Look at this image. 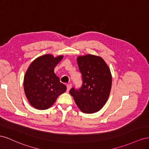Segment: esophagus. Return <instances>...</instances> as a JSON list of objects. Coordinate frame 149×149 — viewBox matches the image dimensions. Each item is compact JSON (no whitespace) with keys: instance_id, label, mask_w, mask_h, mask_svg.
<instances>
[{"instance_id":"1","label":"esophagus","mask_w":149,"mask_h":149,"mask_svg":"<svg viewBox=\"0 0 149 149\" xmlns=\"http://www.w3.org/2000/svg\"><path fill=\"white\" fill-rule=\"evenodd\" d=\"M66 87H67V90H66L67 92H69L70 89L71 88V84H67V85H66Z\"/></svg>"}]
</instances>
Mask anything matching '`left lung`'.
Listing matches in <instances>:
<instances>
[{"label": "left lung", "mask_w": 149, "mask_h": 149, "mask_svg": "<svg viewBox=\"0 0 149 149\" xmlns=\"http://www.w3.org/2000/svg\"><path fill=\"white\" fill-rule=\"evenodd\" d=\"M77 63L82 74V86L71 88L70 93L83 112L94 113L109 97L112 85L110 69L101 57L93 55L78 56Z\"/></svg>", "instance_id": "8db88e82"}]
</instances>
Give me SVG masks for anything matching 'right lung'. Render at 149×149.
Instances as JSON below:
<instances>
[{"instance_id":"1","label":"right lung","mask_w":149,"mask_h":149,"mask_svg":"<svg viewBox=\"0 0 149 149\" xmlns=\"http://www.w3.org/2000/svg\"><path fill=\"white\" fill-rule=\"evenodd\" d=\"M63 58L62 55H45L36 58L29 66L24 76V87L30 104L35 109H48L58 96L66 91V86L54 73V68Z\"/></svg>"}]
</instances>
